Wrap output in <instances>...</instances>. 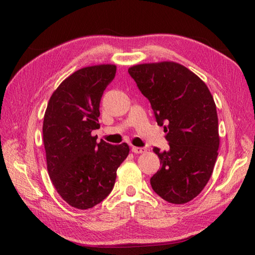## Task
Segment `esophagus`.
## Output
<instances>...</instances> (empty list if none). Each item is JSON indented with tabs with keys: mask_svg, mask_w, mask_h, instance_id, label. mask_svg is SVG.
Returning a JSON list of instances; mask_svg holds the SVG:
<instances>
[{
	"mask_svg": "<svg viewBox=\"0 0 255 255\" xmlns=\"http://www.w3.org/2000/svg\"><path fill=\"white\" fill-rule=\"evenodd\" d=\"M131 152L135 154H143V153L147 152V149H146L145 147H135V146H132Z\"/></svg>",
	"mask_w": 255,
	"mask_h": 255,
	"instance_id": "1",
	"label": "esophagus"
}]
</instances>
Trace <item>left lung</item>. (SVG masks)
<instances>
[{"instance_id": "1", "label": "left lung", "mask_w": 255, "mask_h": 255, "mask_svg": "<svg viewBox=\"0 0 255 255\" xmlns=\"http://www.w3.org/2000/svg\"><path fill=\"white\" fill-rule=\"evenodd\" d=\"M128 73L148 99L170 145L164 152L153 148L162 167L150 178V185L167 202H189L206 187L217 159L214 98L204 81L178 63L139 64L129 67Z\"/></svg>"}]
</instances>
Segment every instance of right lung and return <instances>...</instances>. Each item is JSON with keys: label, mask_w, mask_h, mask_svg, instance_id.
I'll list each match as a JSON object with an SVG mask.
<instances>
[{"label": "right lung", "mask_w": 255, "mask_h": 255, "mask_svg": "<svg viewBox=\"0 0 255 255\" xmlns=\"http://www.w3.org/2000/svg\"><path fill=\"white\" fill-rule=\"evenodd\" d=\"M117 67H83L59 84L49 99L42 125L47 170L68 205L89 209L109 196L117 169L129 154L126 143L111 145L92 136L100 128V101Z\"/></svg>", "instance_id": "right-lung-1"}]
</instances>
